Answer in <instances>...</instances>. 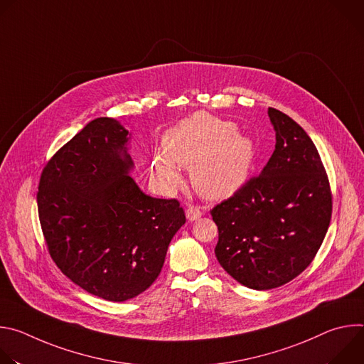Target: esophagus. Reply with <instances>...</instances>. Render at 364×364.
I'll list each match as a JSON object with an SVG mask.
<instances>
[{
	"label": "esophagus",
	"instance_id": "esophagus-1",
	"mask_svg": "<svg viewBox=\"0 0 364 364\" xmlns=\"http://www.w3.org/2000/svg\"><path fill=\"white\" fill-rule=\"evenodd\" d=\"M186 218H187L190 222H194V220L200 219V218H201L200 207H197V205H188L187 210H186Z\"/></svg>",
	"mask_w": 364,
	"mask_h": 364
}]
</instances>
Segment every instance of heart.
Returning a JSON list of instances; mask_svg holds the SVG:
<instances>
[{"instance_id":"b5f03b06","label":"heart","mask_w":364,"mask_h":364,"mask_svg":"<svg viewBox=\"0 0 364 364\" xmlns=\"http://www.w3.org/2000/svg\"><path fill=\"white\" fill-rule=\"evenodd\" d=\"M164 152L152 157V171L164 184L176 186V166L190 168L191 184L204 198L222 200L237 191L250 173L256 148L237 127L212 115L197 114L164 136Z\"/></svg>"}]
</instances>
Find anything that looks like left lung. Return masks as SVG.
I'll return each instance as SVG.
<instances>
[{
  "instance_id": "1",
  "label": "left lung",
  "mask_w": 364,
  "mask_h": 364,
  "mask_svg": "<svg viewBox=\"0 0 364 364\" xmlns=\"http://www.w3.org/2000/svg\"><path fill=\"white\" fill-rule=\"evenodd\" d=\"M275 151L250 178L210 212L219 230L215 253L239 284L265 291L298 277L317 255L331 219V191L318 151L288 115L269 108Z\"/></svg>"
}]
</instances>
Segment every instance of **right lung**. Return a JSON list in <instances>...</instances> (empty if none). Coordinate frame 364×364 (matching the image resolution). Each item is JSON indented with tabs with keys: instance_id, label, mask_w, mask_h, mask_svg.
Here are the masks:
<instances>
[{
	"instance_id": "obj_1",
	"label": "right lung",
	"mask_w": 364,
	"mask_h": 364,
	"mask_svg": "<svg viewBox=\"0 0 364 364\" xmlns=\"http://www.w3.org/2000/svg\"><path fill=\"white\" fill-rule=\"evenodd\" d=\"M129 139L114 118L90 121L47 163L37 193L51 259L76 285L114 302L152 285L186 223L176 198L146 196L129 176Z\"/></svg>"
}]
</instances>
